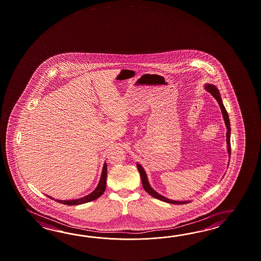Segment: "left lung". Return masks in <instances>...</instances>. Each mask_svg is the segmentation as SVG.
<instances>
[{"label": "left lung", "instance_id": "obj_1", "mask_svg": "<svg viewBox=\"0 0 261 261\" xmlns=\"http://www.w3.org/2000/svg\"><path fill=\"white\" fill-rule=\"evenodd\" d=\"M205 89L210 92L211 95L213 96L217 100V102L219 103L220 108L222 109V113H223V120L225 122V125H226V129H227V132H226V143H227V152H228L229 156L231 154V145H230V132H231V128H230V121H229L228 114H227V111L223 106V101H222V98L220 95V92L217 89L216 87L214 85H211V84H207L205 85ZM138 167V170L140 172V177H141V182H142V186H143V189L145 190L146 192H148L150 195H152L153 197L156 198L159 200H161L163 202L166 203H173V204H183V203H190V201H173L171 199H168V198L162 196L161 194L158 193L156 191L153 190V188L150 186L149 182H148V179H147V174L144 169L140 165V164H137Z\"/></svg>", "mask_w": 261, "mask_h": 261}]
</instances>
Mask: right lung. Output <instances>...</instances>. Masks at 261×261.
Segmentation results:
<instances>
[{"label": "right lung", "mask_w": 261, "mask_h": 261, "mask_svg": "<svg viewBox=\"0 0 261 261\" xmlns=\"http://www.w3.org/2000/svg\"><path fill=\"white\" fill-rule=\"evenodd\" d=\"M107 175H108V166L107 163L103 164L102 167V175L100 178V181H99V184L96 187L95 190L92 191L91 193H89V195L87 196H84L82 198H79V199H75V200H58V199H54L51 196H48L49 198H51L53 200L57 201L58 203H64V204H67V205H77V204H82V203H89L91 202L93 200H96L97 198L100 197L103 193V191L106 190V186H107Z\"/></svg>", "instance_id": "obj_1"}]
</instances>
